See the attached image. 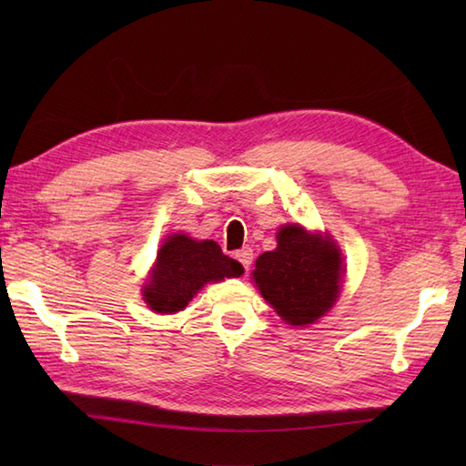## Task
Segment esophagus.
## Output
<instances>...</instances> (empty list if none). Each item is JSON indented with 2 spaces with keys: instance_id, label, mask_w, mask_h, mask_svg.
I'll list each match as a JSON object with an SVG mask.
<instances>
[{
  "instance_id": "1",
  "label": "esophagus",
  "mask_w": 466,
  "mask_h": 466,
  "mask_svg": "<svg viewBox=\"0 0 466 466\" xmlns=\"http://www.w3.org/2000/svg\"><path fill=\"white\" fill-rule=\"evenodd\" d=\"M234 258L238 260L246 270H248L250 264H252V250H250V248H242V250H238V252H234Z\"/></svg>"
}]
</instances>
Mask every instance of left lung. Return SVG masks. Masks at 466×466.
Here are the masks:
<instances>
[{"label": "left lung", "instance_id": "left-lung-1", "mask_svg": "<svg viewBox=\"0 0 466 466\" xmlns=\"http://www.w3.org/2000/svg\"><path fill=\"white\" fill-rule=\"evenodd\" d=\"M279 246L256 260L252 279L284 322L309 326L332 309L342 286V254L329 236L286 224Z\"/></svg>", "mask_w": 466, "mask_h": 466}]
</instances>
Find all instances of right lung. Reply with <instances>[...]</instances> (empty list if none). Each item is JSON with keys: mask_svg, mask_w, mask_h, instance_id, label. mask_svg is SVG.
Segmentation results:
<instances>
[{"mask_svg": "<svg viewBox=\"0 0 466 466\" xmlns=\"http://www.w3.org/2000/svg\"><path fill=\"white\" fill-rule=\"evenodd\" d=\"M242 272V264L226 256L214 240H194L186 234H172L157 250L142 296L150 310L176 314L186 309L204 284L238 279Z\"/></svg>", "mask_w": 466, "mask_h": 466, "instance_id": "1", "label": "right lung"}]
</instances>
